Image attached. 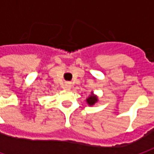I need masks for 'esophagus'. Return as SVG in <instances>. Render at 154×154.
<instances>
[{"instance_id":"1","label":"esophagus","mask_w":154,"mask_h":154,"mask_svg":"<svg viewBox=\"0 0 154 154\" xmlns=\"http://www.w3.org/2000/svg\"><path fill=\"white\" fill-rule=\"evenodd\" d=\"M62 87H63V88H65V89H70L72 88V83L69 82H64V84L62 85Z\"/></svg>"}]
</instances>
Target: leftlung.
<instances>
[{
	"instance_id": "8db88e82",
	"label": "left lung",
	"mask_w": 154,
	"mask_h": 154,
	"mask_svg": "<svg viewBox=\"0 0 154 154\" xmlns=\"http://www.w3.org/2000/svg\"><path fill=\"white\" fill-rule=\"evenodd\" d=\"M97 97L95 96V95H90L88 98L87 99V102L88 105H90V106H93L94 105L95 102H97Z\"/></svg>"
}]
</instances>
